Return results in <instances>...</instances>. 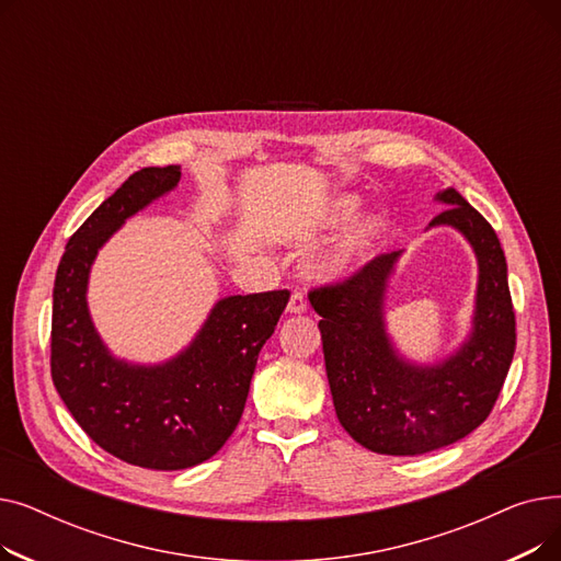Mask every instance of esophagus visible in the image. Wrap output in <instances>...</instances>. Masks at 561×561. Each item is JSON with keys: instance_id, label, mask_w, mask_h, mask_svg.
<instances>
[{"instance_id": "1", "label": "esophagus", "mask_w": 561, "mask_h": 561, "mask_svg": "<svg viewBox=\"0 0 561 561\" xmlns=\"http://www.w3.org/2000/svg\"><path fill=\"white\" fill-rule=\"evenodd\" d=\"M286 311H288V313H305V311H307V300H305V296H302L300 290L293 293L290 300H288Z\"/></svg>"}]
</instances>
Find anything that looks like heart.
Masks as SVG:
<instances>
[{
  "instance_id": "b5f03b06",
  "label": "heart",
  "mask_w": 561,
  "mask_h": 561,
  "mask_svg": "<svg viewBox=\"0 0 561 561\" xmlns=\"http://www.w3.org/2000/svg\"><path fill=\"white\" fill-rule=\"evenodd\" d=\"M362 211V199L355 195H343L332 202V206L325 214L328 229H341L355 220ZM389 218L387 214H375L368 216L364 222H359L352 229L345 239H341L334 248H330L322 254L318 268L320 273L330 279H343L359 273L364 265L377 254V250L385 243L389 233Z\"/></svg>"
}]
</instances>
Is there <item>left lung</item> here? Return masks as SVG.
Here are the masks:
<instances>
[{"label":"left lung","instance_id":"1","mask_svg":"<svg viewBox=\"0 0 561 561\" xmlns=\"http://www.w3.org/2000/svg\"><path fill=\"white\" fill-rule=\"evenodd\" d=\"M427 229L453 227L478 259L476 309L466 341L436 364L404 359L387 330V288L400 252L381 254L350 279L309 293L334 409L343 430L379 455L414 457L480 427L500 396L516 350L507 261L493 227L455 188Z\"/></svg>","mask_w":561,"mask_h":561}]
</instances>
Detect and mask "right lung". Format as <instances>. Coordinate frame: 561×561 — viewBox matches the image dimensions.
<instances>
[{"label":"right lung","mask_w":561,"mask_h":561,"mask_svg":"<svg viewBox=\"0 0 561 561\" xmlns=\"http://www.w3.org/2000/svg\"><path fill=\"white\" fill-rule=\"evenodd\" d=\"M180 165L142 168L88 216L58 263L51 307V379L81 430L127 463L182 470L214 457L239 425L263 343L288 290L229 296L195 339L161 364L117 359L88 311V277L127 218L174 191Z\"/></svg>","instance_id":"add662e5"}]
</instances>
